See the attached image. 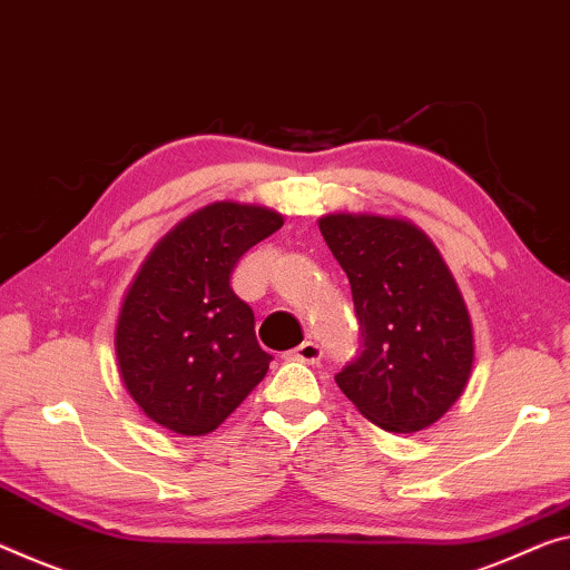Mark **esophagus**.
Listing matches in <instances>:
<instances>
[{"label": "esophagus", "mask_w": 570, "mask_h": 570, "mask_svg": "<svg viewBox=\"0 0 570 570\" xmlns=\"http://www.w3.org/2000/svg\"><path fill=\"white\" fill-rule=\"evenodd\" d=\"M321 356H323V352L315 341H303L301 346L291 352V358H295V362H305V364H318Z\"/></svg>", "instance_id": "esophagus-1"}]
</instances>
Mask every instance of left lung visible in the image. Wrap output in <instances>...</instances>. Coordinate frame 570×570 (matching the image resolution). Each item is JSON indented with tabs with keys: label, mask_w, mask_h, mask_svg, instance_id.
I'll return each instance as SVG.
<instances>
[{
	"label": "left lung",
	"mask_w": 570,
	"mask_h": 570,
	"mask_svg": "<svg viewBox=\"0 0 570 570\" xmlns=\"http://www.w3.org/2000/svg\"><path fill=\"white\" fill-rule=\"evenodd\" d=\"M318 229L352 285L362 334V352L336 384L382 431H425L461 397L474 366L456 279L405 218L328 214Z\"/></svg>",
	"instance_id": "obj_1"
}]
</instances>
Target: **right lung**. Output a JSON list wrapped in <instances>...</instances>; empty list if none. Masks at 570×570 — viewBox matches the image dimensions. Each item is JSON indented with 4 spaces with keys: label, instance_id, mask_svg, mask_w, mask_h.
I'll use <instances>...</instances> for the list:
<instances>
[{
    "label": "right lung",
    "instance_id": "right-lung-1",
    "mask_svg": "<svg viewBox=\"0 0 570 570\" xmlns=\"http://www.w3.org/2000/svg\"><path fill=\"white\" fill-rule=\"evenodd\" d=\"M283 226L273 208L216 200L175 226L135 275L114 348L142 413L178 435H206L265 380L255 313L232 291L244 252Z\"/></svg>",
    "mask_w": 570,
    "mask_h": 570
}]
</instances>
